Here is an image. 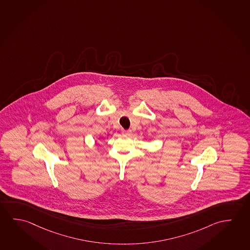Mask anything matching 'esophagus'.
<instances>
[{"mask_svg": "<svg viewBox=\"0 0 250 250\" xmlns=\"http://www.w3.org/2000/svg\"><path fill=\"white\" fill-rule=\"evenodd\" d=\"M131 133H132V131H131V130H123V135H125V136H128V135H130Z\"/></svg>", "mask_w": 250, "mask_h": 250, "instance_id": "esophagus-1", "label": "esophagus"}]
</instances>
